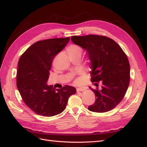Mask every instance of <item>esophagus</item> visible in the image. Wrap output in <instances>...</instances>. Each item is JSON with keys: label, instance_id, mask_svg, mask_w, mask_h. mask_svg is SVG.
<instances>
[{"label": "esophagus", "instance_id": "34e87169", "mask_svg": "<svg viewBox=\"0 0 147 147\" xmlns=\"http://www.w3.org/2000/svg\"><path fill=\"white\" fill-rule=\"evenodd\" d=\"M85 90H86V88H84V87H79V88H77L76 91H77V92H79V91H83Z\"/></svg>", "mask_w": 147, "mask_h": 147}]
</instances>
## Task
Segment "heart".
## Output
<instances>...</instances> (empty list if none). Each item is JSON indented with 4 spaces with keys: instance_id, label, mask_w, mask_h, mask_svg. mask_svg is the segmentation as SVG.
<instances>
[{
    "instance_id": "obj_1",
    "label": "heart",
    "mask_w": 147,
    "mask_h": 147,
    "mask_svg": "<svg viewBox=\"0 0 147 147\" xmlns=\"http://www.w3.org/2000/svg\"><path fill=\"white\" fill-rule=\"evenodd\" d=\"M67 53L69 56L81 55L82 53V49L80 46L75 44H71L67 47Z\"/></svg>"
}]
</instances>
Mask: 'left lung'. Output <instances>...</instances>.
Returning a JSON list of instances; mask_svg holds the SVG:
<instances>
[{"label": "left lung", "instance_id": "8db88e82", "mask_svg": "<svg viewBox=\"0 0 147 147\" xmlns=\"http://www.w3.org/2000/svg\"><path fill=\"white\" fill-rule=\"evenodd\" d=\"M72 42L86 51L91 63V81L96 90L90 87L96 96L88 107L93 112L110 111L124 98L129 83L130 67L128 57L115 40L106 36H71ZM98 82L102 84L98 90Z\"/></svg>", "mask_w": 147, "mask_h": 147}]
</instances>
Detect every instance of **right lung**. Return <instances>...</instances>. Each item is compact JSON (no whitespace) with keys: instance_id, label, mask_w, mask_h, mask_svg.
I'll return each instance as SVG.
<instances>
[{"instance_id":"1","label":"right lung","mask_w":147,"mask_h":147,"mask_svg":"<svg viewBox=\"0 0 147 147\" xmlns=\"http://www.w3.org/2000/svg\"><path fill=\"white\" fill-rule=\"evenodd\" d=\"M69 41V37L39 40L30 46L18 62L17 87L24 103L36 114L53 117L62 113L76 88L66 85L57 89L47 85L54 56Z\"/></svg>"}]
</instances>
